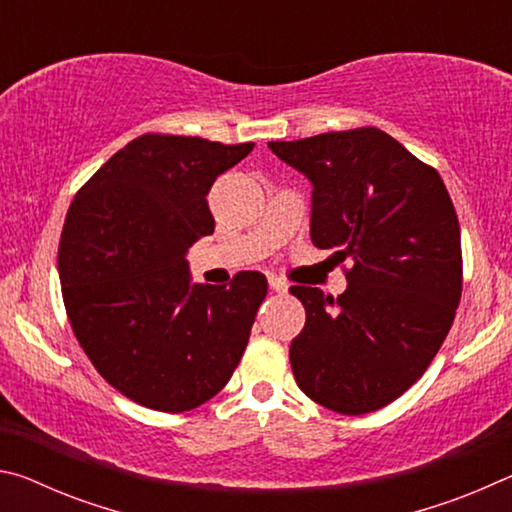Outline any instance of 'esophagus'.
<instances>
[{"label": "esophagus", "mask_w": 512, "mask_h": 512, "mask_svg": "<svg viewBox=\"0 0 512 512\" xmlns=\"http://www.w3.org/2000/svg\"><path fill=\"white\" fill-rule=\"evenodd\" d=\"M268 287H271L277 293H287L289 291V282H284L282 277H277V275H268Z\"/></svg>", "instance_id": "1"}]
</instances>
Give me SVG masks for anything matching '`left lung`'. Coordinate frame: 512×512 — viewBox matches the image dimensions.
I'll return each instance as SVG.
<instances>
[{
    "label": "left lung",
    "mask_w": 512,
    "mask_h": 512,
    "mask_svg": "<svg viewBox=\"0 0 512 512\" xmlns=\"http://www.w3.org/2000/svg\"><path fill=\"white\" fill-rule=\"evenodd\" d=\"M268 149L314 187V246L354 264L339 298L291 287L307 311L293 375L329 411H377L424 375L454 323L463 259L452 198L436 169L379 128Z\"/></svg>",
    "instance_id": "obj_1"
}]
</instances>
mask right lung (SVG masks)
<instances>
[{"label": "right lung", "instance_id": "add662e5", "mask_svg": "<svg viewBox=\"0 0 512 512\" xmlns=\"http://www.w3.org/2000/svg\"><path fill=\"white\" fill-rule=\"evenodd\" d=\"M253 146L142 135L69 205L58 248L69 323L101 377L146 409H196L228 384L246 350L266 277L192 282L185 253L214 232V180Z\"/></svg>", "mask_w": 512, "mask_h": 512}]
</instances>
